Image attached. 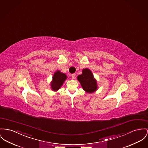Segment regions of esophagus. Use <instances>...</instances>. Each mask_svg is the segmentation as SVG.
Returning a JSON list of instances; mask_svg holds the SVG:
<instances>
[{
  "label": "esophagus",
  "mask_w": 148,
  "mask_h": 148,
  "mask_svg": "<svg viewBox=\"0 0 148 148\" xmlns=\"http://www.w3.org/2000/svg\"><path fill=\"white\" fill-rule=\"evenodd\" d=\"M71 77H72V79H75V77H76V74H75V73L72 74V75H71Z\"/></svg>",
  "instance_id": "obj_1"
}]
</instances>
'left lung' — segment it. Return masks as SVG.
Listing matches in <instances>:
<instances>
[{
	"label": "left lung",
	"instance_id": "left-lung-1",
	"mask_svg": "<svg viewBox=\"0 0 148 148\" xmlns=\"http://www.w3.org/2000/svg\"><path fill=\"white\" fill-rule=\"evenodd\" d=\"M84 90L88 93H92L98 89L97 81L94 78L91 71L89 69L82 70V74L77 77Z\"/></svg>",
	"mask_w": 148,
	"mask_h": 148
}]
</instances>
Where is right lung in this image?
Masks as SVG:
<instances>
[{"mask_svg":"<svg viewBox=\"0 0 148 148\" xmlns=\"http://www.w3.org/2000/svg\"><path fill=\"white\" fill-rule=\"evenodd\" d=\"M67 79V75L57 70L53 75L52 81L50 82V88L54 91H58L63 85L64 82Z\"/></svg>","mask_w":148,"mask_h":148,"instance_id":"add662e5","label":"right lung"}]
</instances>
